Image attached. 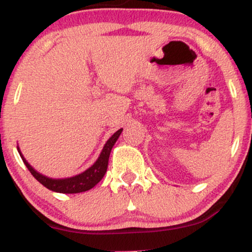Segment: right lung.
<instances>
[{
  "label": "right lung",
  "instance_id": "1",
  "mask_svg": "<svg viewBox=\"0 0 252 252\" xmlns=\"http://www.w3.org/2000/svg\"><path fill=\"white\" fill-rule=\"evenodd\" d=\"M123 129L117 130L111 137L106 141V143L104 144L102 152H100L99 156L96 160V162L92 164L90 168H88L85 172L80 173V174L71 176V178H63V179H53L48 178V176L40 174L39 172H36L30 163L27 162V160L22 155L21 150H20L19 146H17V152H19L20 156H21L22 161L26 164L28 170L32 173V175L36 179L40 184L43 185L46 189L53 190L57 193H65V194H73V193H80V192H86V190L94 189V186L103 179V176L105 175L106 169H108V163H109V156L111 153L112 147L116 143V141L120 137L121 132Z\"/></svg>",
  "mask_w": 252,
  "mask_h": 252
}]
</instances>
